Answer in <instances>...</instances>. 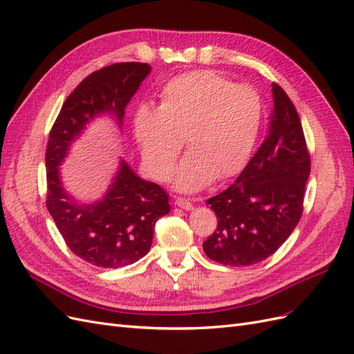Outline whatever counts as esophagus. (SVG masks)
<instances>
[{
	"mask_svg": "<svg viewBox=\"0 0 354 354\" xmlns=\"http://www.w3.org/2000/svg\"><path fill=\"white\" fill-rule=\"evenodd\" d=\"M175 205L176 206H179L180 209H185V211H192L193 209V205L189 203L187 198H180V197H178L176 201H175Z\"/></svg>",
	"mask_w": 354,
	"mask_h": 354,
	"instance_id": "esophagus-1",
	"label": "esophagus"
}]
</instances>
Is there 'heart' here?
<instances>
[{"instance_id":"heart-1","label":"heart","mask_w":354,"mask_h":354,"mask_svg":"<svg viewBox=\"0 0 354 354\" xmlns=\"http://www.w3.org/2000/svg\"><path fill=\"white\" fill-rule=\"evenodd\" d=\"M261 121L263 103L254 88L233 85L211 70H194L162 86L156 111L140 107L134 113L133 134L145 167L157 180L171 175L184 139L188 153L175 185L192 193L247 166Z\"/></svg>"}]
</instances>
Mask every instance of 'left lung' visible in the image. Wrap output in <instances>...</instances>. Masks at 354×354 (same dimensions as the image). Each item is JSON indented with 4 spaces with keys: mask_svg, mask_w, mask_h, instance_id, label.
<instances>
[{
    "mask_svg": "<svg viewBox=\"0 0 354 354\" xmlns=\"http://www.w3.org/2000/svg\"><path fill=\"white\" fill-rule=\"evenodd\" d=\"M272 97L263 143L236 183L206 201L218 224L203 242V251L225 266L263 261L283 245L302 216L310 153L292 100L277 84H272Z\"/></svg>",
    "mask_w": 354,
    "mask_h": 354,
    "instance_id": "8db88e82",
    "label": "left lung"
}]
</instances>
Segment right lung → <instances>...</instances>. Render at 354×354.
<instances>
[{
  "label": "right lung",
  "instance_id": "obj_1",
  "mask_svg": "<svg viewBox=\"0 0 354 354\" xmlns=\"http://www.w3.org/2000/svg\"><path fill=\"white\" fill-rule=\"evenodd\" d=\"M149 73L151 66L142 62H118L91 73L67 97L49 134L48 211L71 252L98 268H122L148 254L157 220L170 211L169 196L120 158L104 194L82 203L66 189L59 166L95 118L111 116L122 129L125 107Z\"/></svg>",
  "mask_w": 354,
  "mask_h": 354
}]
</instances>
